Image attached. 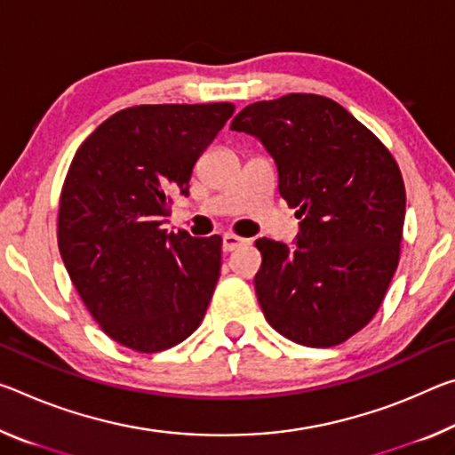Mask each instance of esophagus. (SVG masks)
I'll return each mask as SVG.
<instances>
[{"instance_id":"1","label":"esophagus","mask_w":455,"mask_h":455,"mask_svg":"<svg viewBox=\"0 0 455 455\" xmlns=\"http://www.w3.org/2000/svg\"><path fill=\"white\" fill-rule=\"evenodd\" d=\"M247 243H251L249 239H243V236H236V235H233V233H225L222 235V249L227 251H235L236 247H241V244H247Z\"/></svg>"}]
</instances>
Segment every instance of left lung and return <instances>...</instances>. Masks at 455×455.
<instances>
[{
  "mask_svg": "<svg viewBox=\"0 0 455 455\" xmlns=\"http://www.w3.org/2000/svg\"><path fill=\"white\" fill-rule=\"evenodd\" d=\"M230 129L261 140L281 198L301 219L295 249L255 241L265 320L301 346L346 342L379 312L399 265L405 184L393 154L342 105L312 92L257 100Z\"/></svg>",
  "mask_w": 455,
  "mask_h": 455,
  "instance_id": "8db88e82",
  "label": "left lung"
}]
</instances>
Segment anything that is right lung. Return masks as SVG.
Returning <instances> with one entry per match:
<instances>
[{"label": "right lung", "instance_id": "right-lung-1", "mask_svg": "<svg viewBox=\"0 0 455 455\" xmlns=\"http://www.w3.org/2000/svg\"><path fill=\"white\" fill-rule=\"evenodd\" d=\"M233 103L137 105L76 149L59 204V249L100 330L135 352L168 350L200 326L220 275V236L162 228Z\"/></svg>", "mask_w": 455, "mask_h": 455}]
</instances>
